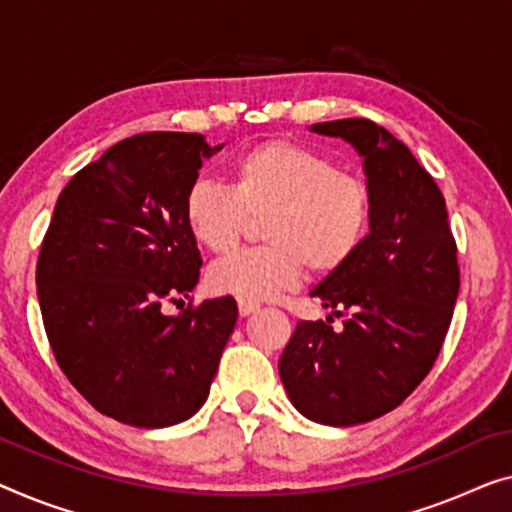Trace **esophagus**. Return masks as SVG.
Returning <instances> with one entry per match:
<instances>
[{
	"label": "esophagus",
	"instance_id": "1",
	"mask_svg": "<svg viewBox=\"0 0 512 512\" xmlns=\"http://www.w3.org/2000/svg\"><path fill=\"white\" fill-rule=\"evenodd\" d=\"M257 310H259L257 303H253V301H241V299H239V315H241V317L253 315V312H257Z\"/></svg>",
	"mask_w": 512,
	"mask_h": 512
}]
</instances>
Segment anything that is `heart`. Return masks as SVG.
Returning a JSON list of instances; mask_svg holds the SVG:
<instances>
[{"label":"heart","mask_w":512,"mask_h":512,"mask_svg":"<svg viewBox=\"0 0 512 512\" xmlns=\"http://www.w3.org/2000/svg\"><path fill=\"white\" fill-rule=\"evenodd\" d=\"M193 239L223 255L264 218V246L239 250L209 269V287L241 301H266L301 280L333 276L352 262L370 232L368 183L322 151L269 140L232 163V186L195 181L183 200Z\"/></svg>","instance_id":"heart-1"}]
</instances>
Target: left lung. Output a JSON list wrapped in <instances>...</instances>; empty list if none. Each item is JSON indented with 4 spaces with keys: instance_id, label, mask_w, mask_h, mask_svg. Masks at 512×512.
I'll return each mask as SVG.
<instances>
[{
    "instance_id": "obj_1",
    "label": "left lung",
    "mask_w": 512,
    "mask_h": 512,
    "mask_svg": "<svg viewBox=\"0 0 512 512\" xmlns=\"http://www.w3.org/2000/svg\"><path fill=\"white\" fill-rule=\"evenodd\" d=\"M363 158L372 195L370 232L345 269L312 289L326 322H299L278 370L310 421L368 423L414 393L444 345L460 292L446 200L404 144L370 119L312 124ZM333 316L343 331L333 332Z\"/></svg>"
}]
</instances>
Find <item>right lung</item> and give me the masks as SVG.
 <instances>
[{"instance_id": "obj_1", "label": "right lung", "mask_w": 512, "mask_h": 512, "mask_svg": "<svg viewBox=\"0 0 512 512\" xmlns=\"http://www.w3.org/2000/svg\"><path fill=\"white\" fill-rule=\"evenodd\" d=\"M218 149L197 133L126 137L55 204L36 264L45 333L68 381L119 423L170 427L197 414L234 331L232 296L163 312L200 280L183 200Z\"/></svg>"}]
</instances>
